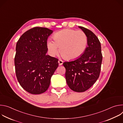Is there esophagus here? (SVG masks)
Instances as JSON below:
<instances>
[{"label":"esophagus","instance_id":"esophagus-1","mask_svg":"<svg viewBox=\"0 0 123 123\" xmlns=\"http://www.w3.org/2000/svg\"><path fill=\"white\" fill-rule=\"evenodd\" d=\"M58 63H59V66H61V65H62L63 64V61L62 60L59 59V60H58Z\"/></svg>","mask_w":123,"mask_h":123}]
</instances>
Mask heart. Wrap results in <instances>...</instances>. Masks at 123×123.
<instances>
[{
  "label": "heart",
  "instance_id": "heart-1",
  "mask_svg": "<svg viewBox=\"0 0 123 123\" xmlns=\"http://www.w3.org/2000/svg\"><path fill=\"white\" fill-rule=\"evenodd\" d=\"M54 41H47V48L52 56L56 55L60 48L62 56L69 60L80 57L86 49L87 37L82 31L65 29L56 32L53 36Z\"/></svg>",
  "mask_w": 123,
  "mask_h": 123
}]
</instances>
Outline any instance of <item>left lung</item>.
I'll use <instances>...</instances> for the list:
<instances>
[{"mask_svg":"<svg viewBox=\"0 0 123 123\" xmlns=\"http://www.w3.org/2000/svg\"><path fill=\"white\" fill-rule=\"evenodd\" d=\"M79 28L86 34L88 46L79 58L63 65L68 86L72 90L81 92L89 89L99 78L103 57L101 43L95 34L83 27Z\"/></svg>","mask_w":123,"mask_h":123,"instance_id":"1","label":"left lung"}]
</instances>
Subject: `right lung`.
<instances>
[{"label":"right lung","mask_w":123,"mask_h":123,"mask_svg":"<svg viewBox=\"0 0 123 123\" xmlns=\"http://www.w3.org/2000/svg\"><path fill=\"white\" fill-rule=\"evenodd\" d=\"M52 31L34 27L24 32L17 42L14 65L19 84L27 92L39 94L49 88L58 59L46 55L48 37Z\"/></svg>","instance_id":"add662e5"}]
</instances>
